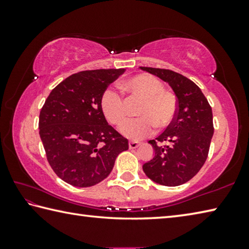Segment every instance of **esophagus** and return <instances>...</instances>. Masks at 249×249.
I'll return each mask as SVG.
<instances>
[{
    "label": "esophagus",
    "instance_id": "obj_1",
    "mask_svg": "<svg viewBox=\"0 0 249 249\" xmlns=\"http://www.w3.org/2000/svg\"><path fill=\"white\" fill-rule=\"evenodd\" d=\"M140 145H141V142H136V141H130V142H128V146H129L130 149L137 148V147L140 146Z\"/></svg>",
    "mask_w": 249,
    "mask_h": 249
}]
</instances>
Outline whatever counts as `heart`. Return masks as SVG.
<instances>
[{
    "label": "heart",
    "instance_id": "b5f03b06",
    "mask_svg": "<svg viewBox=\"0 0 249 249\" xmlns=\"http://www.w3.org/2000/svg\"><path fill=\"white\" fill-rule=\"evenodd\" d=\"M121 90L128 102L142 101L137 109L141 117L128 121L121 133L129 140H141L153 133L155 126L165 128L177 114L178 102L172 92L163 89L159 79L150 74H137L121 83ZM101 109L109 123L120 126L127 119V102L114 89L105 90L101 95Z\"/></svg>",
    "mask_w": 249,
    "mask_h": 249
}]
</instances>
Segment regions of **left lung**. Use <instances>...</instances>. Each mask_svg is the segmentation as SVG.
Listing matches in <instances>:
<instances>
[{"mask_svg": "<svg viewBox=\"0 0 249 249\" xmlns=\"http://www.w3.org/2000/svg\"><path fill=\"white\" fill-rule=\"evenodd\" d=\"M157 75L174 90L178 108L165 132L148 142L154 158L142 165V170L156 183L176 187L192 179L204 165L212 140V107L196 84L172 70L141 67Z\"/></svg>", "mask_w": 249, "mask_h": 249, "instance_id": "left-lung-1", "label": "left lung"}]
</instances>
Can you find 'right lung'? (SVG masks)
<instances>
[{"label":"right lung","mask_w":249,"mask_h":249,"mask_svg":"<svg viewBox=\"0 0 249 249\" xmlns=\"http://www.w3.org/2000/svg\"><path fill=\"white\" fill-rule=\"evenodd\" d=\"M125 69L71 74L50 92L39 114V135L50 167L73 187L98 184L111 174L128 141L107 124L101 95Z\"/></svg>","instance_id":"1"}]
</instances>
